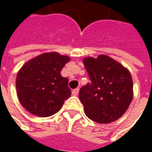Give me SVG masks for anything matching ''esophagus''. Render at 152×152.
<instances>
[{"mask_svg": "<svg viewBox=\"0 0 152 152\" xmlns=\"http://www.w3.org/2000/svg\"><path fill=\"white\" fill-rule=\"evenodd\" d=\"M78 94H79V88L74 89V90L72 91V95L77 96V95H78Z\"/></svg>", "mask_w": 152, "mask_h": 152, "instance_id": "obj_1", "label": "esophagus"}]
</instances>
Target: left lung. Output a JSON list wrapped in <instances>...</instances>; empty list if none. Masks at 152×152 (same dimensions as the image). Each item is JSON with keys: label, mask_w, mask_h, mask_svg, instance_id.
Listing matches in <instances>:
<instances>
[{"label": "left lung", "mask_w": 152, "mask_h": 152, "mask_svg": "<svg viewBox=\"0 0 152 152\" xmlns=\"http://www.w3.org/2000/svg\"><path fill=\"white\" fill-rule=\"evenodd\" d=\"M90 83L79 92L84 112L92 121L110 123L120 118L133 99V81L128 69L113 58L99 55L85 58Z\"/></svg>", "instance_id": "1"}]
</instances>
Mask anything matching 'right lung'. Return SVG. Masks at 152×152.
<instances>
[{"instance_id":"obj_1","label":"right lung","mask_w":152,"mask_h":152,"mask_svg":"<svg viewBox=\"0 0 152 152\" xmlns=\"http://www.w3.org/2000/svg\"><path fill=\"white\" fill-rule=\"evenodd\" d=\"M69 58L58 53H47L29 60L18 72V99L30 113L47 117L62 108L71 95L68 79L60 71Z\"/></svg>"}]
</instances>
